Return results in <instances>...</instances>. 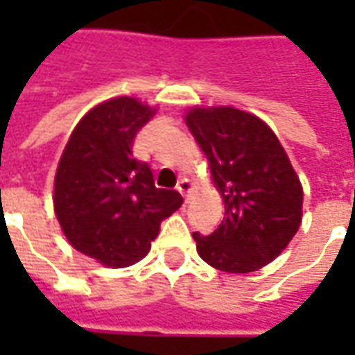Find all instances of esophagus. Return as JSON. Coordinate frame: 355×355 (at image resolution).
Returning <instances> with one entry per match:
<instances>
[{"instance_id": "esophagus-1", "label": "esophagus", "mask_w": 355, "mask_h": 355, "mask_svg": "<svg viewBox=\"0 0 355 355\" xmlns=\"http://www.w3.org/2000/svg\"><path fill=\"white\" fill-rule=\"evenodd\" d=\"M178 191H180V193H182V196L187 199L189 198V193L193 191V184H191L187 178H184V180H180V182H178Z\"/></svg>"}]
</instances>
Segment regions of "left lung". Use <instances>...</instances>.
Wrapping results in <instances>:
<instances>
[{
    "instance_id": "obj_1",
    "label": "left lung",
    "mask_w": 355,
    "mask_h": 355,
    "mask_svg": "<svg viewBox=\"0 0 355 355\" xmlns=\"http://www.w3.org/2000/svg\"><path fill=\"white\" fill-rule=\"evenodd\" d=\"M185 122L209 159L225 217L211 235L193 233L217 270L252 272L275 261L302 219V185L279 138L237 108H193Z\"/></svg>"
}]
</instances>
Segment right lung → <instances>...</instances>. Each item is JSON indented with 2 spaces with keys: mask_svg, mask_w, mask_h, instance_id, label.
<instances>
[{
  "mask_svg": "<svg viewBox=\"0 0 355 355\" xmlns=\"http://www.w3.org/2000/svg\"><path fill=\"white\" fill-rule=\"evenodd\" d=\"M152 110L120 96L98 104L73 130L55 175V213L64 237L106 266H130L150 251L159 225L182 205L134 156Z\"/></svg>",
  "mask_w": 355,
  "mask_h": 355,
  "instance_id": "add662e5",
  "label": "right lung"
}]
</instances>
